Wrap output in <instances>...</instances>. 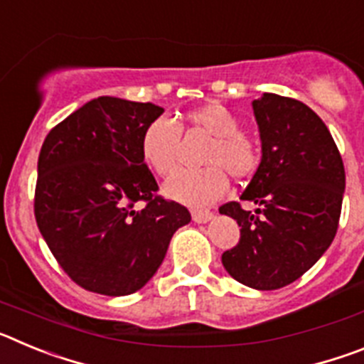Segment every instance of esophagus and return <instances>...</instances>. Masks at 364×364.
I'll return each mask as SVG.
<instances>
[{
    "instance_id": "esophagus-1",
    "label": "esophagus",
    "mask_w": 364,
    "mask_h": 364,
    "mask_svg": "<svg viewBox=\"0 0 364 364\" xmlns=\"http://www.w3.org/2000/svg\"><path fill=\"white\" fill-rule=\"evenodd\" d=\"M191 217H193V220L197 222V224H204V222H208L211 217H213V213L208 210H193Z\"/></svg>"
}]
</instances>
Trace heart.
<instances>
[{"label": "heart", "instance_id": "b5f03b06", "mask_svg": "<svg viewBox=\"0 0 364 364\" xmlns=\"http://www.w3.org/2000/svg\"><path fill=\"white\" fill-rule=\"evenodd\" d=\"M186 122L191 129L213 136L204 156V162L211 166L175 173L164 186V193L180 204L208 205L226 193L228 175L223 169L235 178H246L259 167L260 151L255 140L240 131L239 117L218 102L189 111ZM140 153L156 175H171L180 154L178 125L166 118L147 124L140 138Z\"/></svg>", "mask_w": 364, "mask_h": 364}]
</instances>
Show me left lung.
<instances>
[{"label":"left lung","mask_w":364,"mask_h":364,"mask_svg":"<svg viewBox=\"0 0 364 364\" xmlns=\"http://www.w3.org/2000/svg\"><path fill=\"white\" fill-rule=\"evenodd\" d=\"M262 159L240 200L220 205L240 226L239 244L222 253L235 281L279 290L323 257L337 233L345 166L332 134L308 105L264 92L253 100Z\"/></svg>","instance_id":"left-lung-1"}]
</instances>
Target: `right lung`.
<instances>
[{"label": "right lung", "instance_id": "1", "mask_svg": "<svg viewBox=\"0 0 364 364\" xmlns=\"http://www.w3.org/2000/svg\"><path fill=\"white\" fill-rule=\"evenodd\" d=\"M162 107L114 96L87 102L45 138L34 215L63 272L95 294L129 295L153 277L173 233L191 220L159 184L140 153L146 125ZM146 201L142 210L134 204Z\"/></svg>", "mask_w": 364, "mask_h": 364}]
</instances>
